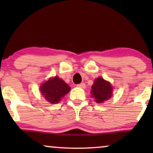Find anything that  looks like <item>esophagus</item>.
<instances>
[{
    "mask_svg": "<svg viewBox=\"0 0 153 153\" xmlns=\"http://www.w3.org/2000/svg\"><path fill=\"white\" fill-rule=\"evenodd\" d=\"M77 87L79 88H85V84L84 83H79V84L77 85Z\"/></svg>",
    "mask_w": 153,
    "mask_h": 153,
    "instance_id": "1",
    "label": "esophagus"
}]
</instances>
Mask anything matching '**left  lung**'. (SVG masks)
<instances>
[{"instance_id":"1","label":"left lung","mask_w":153,"mask_h":153,"mask_svg":"<svg viewBox=\"0 0 153 153\" xmlns=\"http://www.w3.org/2000/svg\"><path fill=\"white\" fill-rule=\"evenodd\" d=\"M91 88L92 97L95 98L97 103H102L111 97L113 91L111 85L102 77L96 79Z\"/></svg>"}]
</instances>
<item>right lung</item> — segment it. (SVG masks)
<instances>
[{
  "label": "right lung",
  "mask_w": 153,
  "mask_h": 153,
  "mask_svg": "<svg viewBox=\"0 0 153 153\" xmlns=\"http://www.w3.org/2000/svg\"><path fill=\"white\" fill-rule=\"evenodd\" d=\"M70 89L71 88L58 76L46 81L40 87V91L42 95L48 102L52 104L59 102L61 97L68 94Z\"/></svg>",
  "instance_id": "right-lung-1"
}]
</instances>
